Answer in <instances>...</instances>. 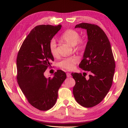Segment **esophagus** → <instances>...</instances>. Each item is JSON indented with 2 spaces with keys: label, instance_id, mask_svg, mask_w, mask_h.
<instances>
[{
  "label": "esophagus",
  "instance_id": "1",
  "mask_svg": "<svg viewBox=\"0 0 128 128\" xmlns=\"http://www.w3.org/2000/svg\"><path fill=\"white\" fill-rule=\"evenodd\" d=\"M66 76H67V77H71V74H70V72H67L66 73Z\"/></svg>",
  "mask_w": 128,
  "mask_h": 128
}]
</instances>
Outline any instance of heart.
Segmentation results:
<instances>
[{
  "label": "heart",
  "mask_w": 128,
  "mask_h": 128,
  "mask_svg": "<svg viewBox=\"0 0 128 128\" xmlns=\"http://www.w3.org/2000/svg\"><path fill=\"white\" fill-rule=\"evenodd\" d=\"M60 38L64 42L73 46L77 50L81 51L85 48L86 42L84 40L80 38L79 33L76 30L72 29L66 30ZM49 48L52 56H56L58 55L57 44L54 38H52L50 40ZM79 58L76 56L66 57L60 60L58 66L63 69L71 70L74 69L75 65L79 62Z\"/></svg>",
  "instance_id": "b5f03b06"
}]
</instances>
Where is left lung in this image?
<instances>
[{"label":"left lung","mask_w":128,"mask_h":128,"mask_svg":"<svg viewBox=\"0 0 128 128\" xmlns=\"http://www.w3.org/2000/svg\"><path fill=\"white\" fill-rule=\"evenodd\" d=\"M78 28L86 30L88 38L79 66L90 74L86 79L82 73H72L76 82L73 94L78 103L89 108L99 104L110 91L115 61L110 42L102 29L97 25L86 23L76 25L75 28Z\"/></svg>","instance_id":"1"}]
</instances>
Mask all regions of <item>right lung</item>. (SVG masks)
<instances>
[{"label": "right lung", "instance_id": "obj_1", "mask_svg": "<svg viewBox=\"0 0 128 128\" xmlns=\"http://www.w3.org/2000/svg\"><path fill=\"white\" fill-rule=\"evenodd\" d=\"M62 25H40L26 37L16 58L17 82L28 103L40 110H48L55 105L58 90L65 79V72L58 70L53 77L46 78L44 74L54 58L49 43Z\"/></svg>", "mask_w": 128, "mask_h": 128}]
</instances>
